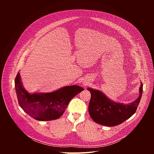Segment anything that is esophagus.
Listing matches in <instances>:
<instances>
[{
  "mask_svg": "<svg viewBox=\"0 0 154 154\" xmlns=\"http://www.w3.org/2000/svg\"><path fill=\"white\" fill-rule=\"evenodd\" d=\"M84 83L85 84V85H86V83H87V82H84Z\"/></svg>",
  "mask_w": 154,
  "mask_h": 154,
  "instance_id": "34e87169",
  "label": "esophagus"
}]
</instances>
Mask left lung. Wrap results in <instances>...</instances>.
I'll return each mask as SVG.
<instances>
[{
	"label": "left lung",
	"mask_w": 154,
	"mask_h": 154,
	"mask_svg": "<svg viewBox=\"0 0 154 154\" xmlns=\"http://www.w3.org/2000/svg\"><path fill=\"white\" fill-rule=\"evenodd\" d=\"M143 86L141 82L138 98L129 103L115 102L102 91L88 88L91 96L88 106L91 118L102 125L113 127L121 124L135 113L142 96Z\"/></svg>",
	"instance_id": "8db88e82"
}]
</instances>
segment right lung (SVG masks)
<instances>
[{
    "label": "right lung",
    "mask_w": 154,
    "mask_h": 154,
    "mask_svg": "<svg viewBox=\"0 0 154 154\" xmlns=\"http://www.w3.org/2000/svg\"><path fill=\"white\" fill-rule=\"evenodd\" d=\"M18 103L23 110L36 120L48 121L59 118L69 101L84 90L78 85L66 86L51 93H29L18 72L14 81Z\"/></svg>",
    "instance_id": "1"
}]
</instances>
